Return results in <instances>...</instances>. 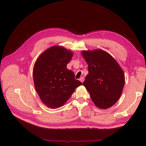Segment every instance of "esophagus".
<instances>
[{"mask_svg":"<svg viewBox=\"0 0 146 146\" xmlns=\"http://www.w3.org/2000/svg\"><path fill=\"white\" fill-rule=\"evenodd\" d=\"M79 80H80L81 82H83V81H84V77H81V78H80Z\"/></svg>","mask_w":146,"mask_h":146,"instance_id":"34e87169","label":"esophagus"}]
</instances>
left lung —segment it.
I'll list each match as a JSON object with an SVG mask.
<instances>
[{
	"label": "left lung",
	"instance_id": "8db88e82",
	"mask_svg": "<svg viewBox=\"0 0 146 146\" xmlns=\"http://www.w3.org/2000/svg\"><path fill=\"white\" fill-rule=\"evenodd\" d=\"M82 56L88 66V74L83 85L98 108L106 109L118 101L124 84L123 72L108 52L102 50L82 51Z\"/></svg>",
	"mask_w": 146,
	"mask_h": 146
}]
</instances>
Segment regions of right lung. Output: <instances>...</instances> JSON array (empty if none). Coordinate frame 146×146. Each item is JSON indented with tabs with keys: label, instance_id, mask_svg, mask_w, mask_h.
<instances>
[{
	"label": "right lung",
	"instance_id": "obj_1",
	"mask_svg": "<svg viewBox=\"0 0 146 146\" xmlns=\"http://www.w3.org/2000/svg\"><path fill=\"white\" fill-rule=\"evenodd\" d=\"M73 55L71 51L55 46L43 52L35 62L33 69L35 90L48 108L63 106L82 84L66 67Z\"/></svg>",
	"mask_w": 146,
	"mask_h": 146
}]
</instances>
